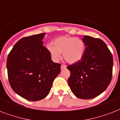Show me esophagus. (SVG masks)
<instances>
[{
	"instance_id": "obj_1",
	"label": "esophagus",
	"mask_w": 120,
	"mask_h": 120,
	"mask_svg": "<svg viewBox=\"0 0 120 120\" xmlns=\"http://www.w3.org/2000/svg\"><path fill=\"white\" fill-rule=\"evenodd\" d=\"M61 70H63V69H65V68H66V66L65 64H61Z\"/></svg>"
}]
</instances>
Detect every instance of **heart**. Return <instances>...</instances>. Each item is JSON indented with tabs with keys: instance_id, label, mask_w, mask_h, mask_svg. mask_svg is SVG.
<instances>
[{
	"instance_id": "b5f03b06",
	"label": "heart",
	"mask_w": 120,
	"mask_h": 120,
	"mask_svg": "<svg viewBox=\"0 0 120 120\" xmlns=\"http://www.w3.org/2000/svg\"><path fill=\"white\" fill-rule=\"evenodd\" d=\"M47 48L54 61H58L63 53L64 59L73 64L82 58L86 45L80 38L63 36L55 39L52 44H49Z\"/></svg>"
}]
</instances>
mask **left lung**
Here are the masks:
<instances>
[{
  "label": "left lung",
  "mask_w": 120,
  "mask_h": 120,
  "mask_svg": "<svg viewBox=\"0 0 120 120\" xmlns=\"http://www.w3.org/2000/svg\"><path fill=\"white\" fill-rule=\"evenodd\" d=\"M86 48L82 58L67 66L70 76L68 84L73 93L82 99H90L102 93L112 75L113 59L102 40L85 35Z\"/></svg>",
  "instance_id": "1"
}]
</instances>
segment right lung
Returning a JSON list of instances; mask_svg holds the SVG:
<instances>
[{
    "label": "right lung",
    "instance_id": "1",
    "mask_svg": "<svg viewBox=\"0 0 120 120\" xmlns=\"http://www.w3.org/2000/svg\"><path fill=\"white\" fill-rule=\"evenodd\" d=\"M45 33L26 37L13 47L8 56V80L12 90L25 99L37 101L48 95L53 81L61 72L43 45Z\"/></svg>",
    "mask_w": 120,
    "mask_h": 120
}]
</instances>
